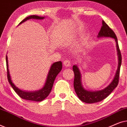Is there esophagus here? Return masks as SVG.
<instances>
[{"label":"esophagus","instance_id":"1","mask_svg":"<svg viewBox=\"0 0 127 127\" xmlns=\"http://www.w3.org/2000/svg\"><path fill=\"white\" fill-rule=\"evenodd\" d=\"M64 65L65 66V67H70V61H69V60H65V61H64Z\"/></svg>","mask_w":127,"mask_h":127}]
</instances>
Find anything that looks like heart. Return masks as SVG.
I'll list each match as a JSON object with an SVG mask.
<instances>
[{
	"mask_svg": "<svg viewBox=\"0 0 127 127\" xmlns=\"http://www.w3.org/2000/svg\"><path fill=\"white\" fill-rule=\"evenodd\" d=\"M73 35H70L68 36V37H67L66 38V40L68 41V42H70V41H71L73 40Z\"/></svg>",
	"mask_w": 127,
	"mask_h": 127,
	"instance_id": "b5f03b06",
	"label": "heart"
}]
</instances>
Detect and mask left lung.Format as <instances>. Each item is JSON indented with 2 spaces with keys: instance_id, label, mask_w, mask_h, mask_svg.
Here are the masks:
<instances>
[{
  "instance_id": "obj_1",
  "label": "left lung",
  "mask_w": 127,
  "mask_h": 127,
  "mask_svg": "<svg viewBox=\"0 0 127 127\" xmlns=\"http://www.w3.org/2000/svg\"><path fill=\"white\" fill-rule=\"evenodd\" d=\"M98 38L101 37H111L114 39L116 43L117 56H118V66L114 77L110 84L103 89L98 91H89L84 88L83 86L81 81V74L79 67L77 65L73 66V70L74 73V88L77 96L82 102L87 103H93L100 102L107 96L113 91L114 88L117 86L119 83L120 70L121 65V55L120 51L119 44H118L117 38L116 34L111 29L108 25L102 21V26L101 29L97 36Z\"/></svg>"
}]
</instances>
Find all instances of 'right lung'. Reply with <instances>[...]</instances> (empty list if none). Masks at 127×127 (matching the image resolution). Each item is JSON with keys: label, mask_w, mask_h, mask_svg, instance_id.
Returning a JSON list of instances; mask_svg holds the SVG:
<instances>
[{"label": "right lung", "mask_w": 127, "mask_h": 127, "mask_svg": "<svg viewBox=\"0 0 127 127\" xmlns=\"http://www.w3.org/2000/svg\"><path fill=\"white\" fill-rule=\"evenodd\" d=\"M45 18V17H40L38 15H31V16L27 17L24 20L22 21L19 24V25L21 24L23 22H25L26 21L30 20V19H34V20H41ZM6 65H7V78L8 82L11 85L14 90L15 91L17 94L20 96L21 98L25 100H33L36 102H41L46 98L50 94L52 88H53L54 82L57 76L58 75L62 70V65L61 61H58L54 62L53 64L50 67L49 72L48 73L46 81L45 82L44 86L41 89L34 91H28L25 90H21L17 87L14 84L11 79V76L10 74L9 69H8V58L7 55H6Z\"/></svg>", "instance_id": "1"}]
</instances>
